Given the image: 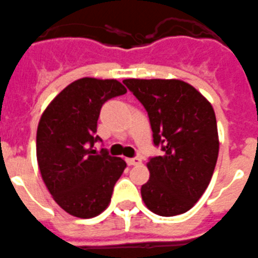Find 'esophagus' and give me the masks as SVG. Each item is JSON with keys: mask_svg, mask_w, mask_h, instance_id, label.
<instances>
[{"mask_svg": "<svg viewBox=\"0 0 258 258\" xmlns=\"http://www.w3.org/2000/svg\"><path fill=\"white\" fill-rule=\"evenodd\" d=\"M126 164L129 166H133V165L141 164V158L139 157H133V158H126Z\"/></svg>", "mask_w": 258, "mask_h": 258, "instance_id": "obj_1", "label": "esophagus"}]
</instances>
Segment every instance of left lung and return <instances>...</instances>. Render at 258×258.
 <instances>
[{
    "mask_svg": "<svg viewBox=\"0 0 258 258\" xmlns=\"http://www.w3.org/2000/svg\"><path fill=\"white\" fill-rule=\"evenodd\" d=\"M127 89L145 106L155 146L150 180L141 188L148 210L175 216L195 206L209 186L219 155V136L211 103L178 79H125Z\"/></svg>",
    "mask_w": 258,
    "mask_h": 258,
    "instance_id": "1",
    "label": "left lung"
}]
</instances>
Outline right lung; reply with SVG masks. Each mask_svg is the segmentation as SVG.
<instances>
[{"mask_svg": "<svg viewBox=\"0 0 258 258\" xmlns=\"http://www.w3.org/2000/svg\"><path fill=\"white\" fill-rule=\"evenodd\" d=\"M126 93L116 79L82 78L47 106L37 129V161L58 206L80 219L100 215L126 164L107 151L97 153V120L103 103Z\"/></svg>", "mask_w": 258, "mask_h": 258, "instance_id": "right-lung-1", "label": "right lung"}]
</instances>
